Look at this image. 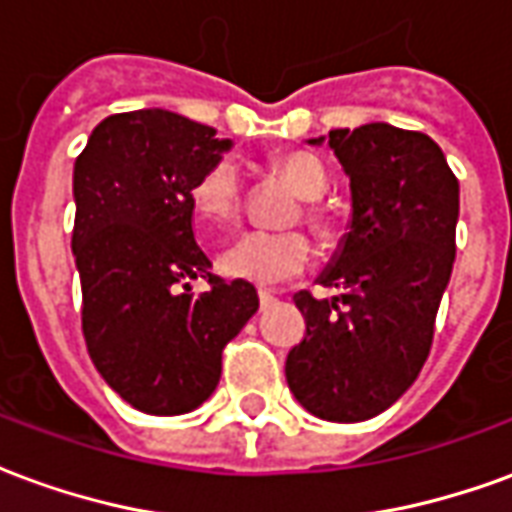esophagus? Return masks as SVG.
Returning a JSON list of instances; mask_svg holds the SVG:
<instances>
[{"mask_svg":"<svg viewBox=\"0 0 512 512\" xmlns=\"http://www.w3.org/2000/svg\"><path fill=\"white\" fill-rule=\"evenodd\" d=\"M257 296H260V304H263V307H268V304H274V301H277V296H274V293L266 288L257 290Z\"/></svg>","mask_w":512,"mask_h":512,"instance_id":"1","label":"esophagus"}]
</instances>
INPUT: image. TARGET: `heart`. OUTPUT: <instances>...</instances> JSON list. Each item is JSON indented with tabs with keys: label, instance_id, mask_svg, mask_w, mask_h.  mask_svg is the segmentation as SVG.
I'll return each instance as SVG.
<instances>
[{
	"label": "heart",
	"instance_id": "1",
	"mask_svg": "<svg viewBox=\"0 0 512 512\" xmlns=\"http://www.w3.org/2000/svg\"><path fill=\"white\" fill-rule=\"evenodd\" d=\"M277 169L304 200H321L329 189V175L321 158L307 150H290L277 156ZM191 205L205 227H222L233 222L241 205V172L230 158H219L202 172L194 189ZM312 224L326 233V224L312 213ZM310 260V241L301 233H271L249 230L233 238L219 252V271L230 279H244L255 285H279L304 271Z\"/></svg>",
	"mask_w": 512,
	"mask_h": 512
}]
</instances>
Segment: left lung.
Returning <instances> with one entry per match:
<instances>
[{"instance_id": "1", "label": "left lung", "mask_w": 512, "mask_h": 512, "mask_svg": "<svg viewBox=\"0 0 512 512\" xmlns=\"http://www.w3.org/2000/svg\"><path fill=\"white\" fill-rule=\"evenodd\" d=\"M329 145L351 180V219L318 282L293 296L307 334L285 362L293 397L329 422H362L414 384L455 263L461 189L428 134L389 123L337 128Z\"/></svg>"}]
</instances>
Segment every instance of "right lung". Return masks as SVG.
Listing matches in <instances>:
<instances>
[{
    "label": "right lung",
    "mask_w": 512,
    "mask_h": 512,
    "mask_svg": "<svg viewBox=\"0 0 512 512\" xmlns=\"http://www.w3.org/2000/svg\"><path fill=\"white\" fill-rule=\"evenodd\" d=\"M233 147L167 109L101 120L73 164V257L95 370L128 406L156 417L202 406L224 345L260 307L255 285L213 277L194 238L191 189ZM212 290L191 294L189 278Z\"/></svg>",
    "instance_id": "add662e5"
}]
</instances>
